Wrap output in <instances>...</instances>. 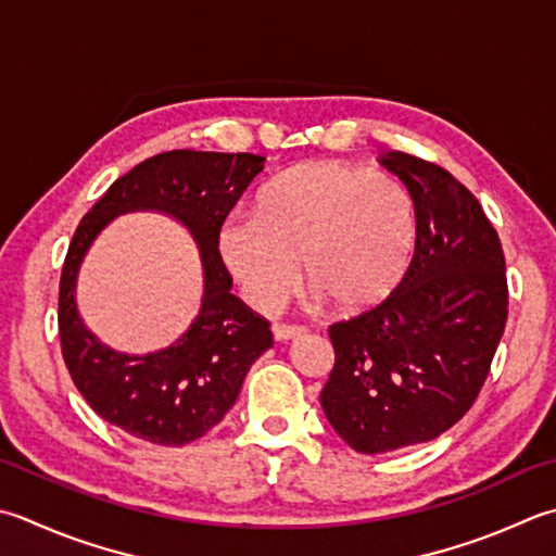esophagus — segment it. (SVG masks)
Returning <instances> with one entry per match:
<instances>
[{
    "instance_id": "34e87169",
    "label": "esophagus",
    "mask_w": 556,
    "mask_h": 556,
    "mask_svg": "<svg viewBox=\"0 0 556 556\" xmlns=\"http://www.w3.org/2000/svg\"><path fill=\"white\" fill-rule=\"evenodd\" d=\"M271 332H275L277 342H289V340H299V337H303L308 330L303 328V325H275Z\"/></svg>"
}]
</instances>
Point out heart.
Masks as SVG:
<instances>
[{"mask_svg":"<svg viewBox=\"0 0 556 556\" xmlns=\"http://www.w3.org/2000/svg\"><path fill=\"white\" fill-rule=\"evenodd\" d=\"M415 238V200L402 180L350 163H306L269 182L255 214L228 216L216 245L257 311L285 306L301 260L320 296L364 311L405 277Z\"/></svg>","mask_w":556,"mask_h":556,"instance_id":"1","label":"heart"}]
</instances>
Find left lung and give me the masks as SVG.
Here are the masks:
<instances>
[{
  "mask_svg": "<svg viewBox=\"0 0 556 556\" xmlns=\"http://www.w3.org/2000/svg\"><path fill=\"white\" fill-rule=\"evenodd\" d=\"M415 200V255L378 306L330 325L334 368L320 393L356 453L427 443L480 395L508 315L506 260L475 194L405 151L380 159Z\"/></svg>",
  "mask_w": 556,
  "mask_h": 556,
  "instance_id": "obj_1",
  "label": "left lung"
}]
</instances>
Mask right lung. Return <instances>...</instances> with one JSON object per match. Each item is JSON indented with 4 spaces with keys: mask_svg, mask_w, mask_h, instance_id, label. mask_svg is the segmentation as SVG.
Masks as SVG:
<instances>
[{
    "mask_svg": "<svg viewBox=\"0 0 556 556\" xmlns=\"http://www.w3.org/2000/svg\"><path fill=\"white\" fill-rule=\"evenodd\" d=\"M263 156L176 149L141 161L84 214L60 277V344L76 390L98 417L141 441L185 445L224 419L243 380L271 346L269 320L233 296L216 236ZM159 208L176 215L199 241L205 267L203 311L181 340L156 355L108 351L83 328L73 285L85 250L113 215Z\"/></svg>",
    "mask_w": 556,
    "mask_h": 556,
    "instance_id": "right-lung-1",
    "label": "right lung"
}]
</instances>
